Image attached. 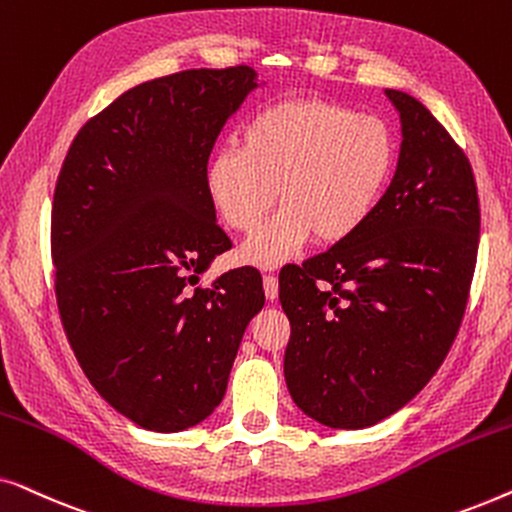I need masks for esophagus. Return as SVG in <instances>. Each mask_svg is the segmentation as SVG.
I'll return each instance as SVG.
<instances>
[{"label":"esophagus","instance_id":"esophagus-1","mask_svg":"<svg viewBox=\"0 0 512 512\" xmlns=\"http://www.w3.org/2000/svg\"><path fill=\"white\" fill-rule=\"evenodd\" d=\"M263 289H265V298L275 300L279 296V282L275 275H265L263 277Z\"/></svg>","mask_w":512,"mask_h":512}]
</instances>
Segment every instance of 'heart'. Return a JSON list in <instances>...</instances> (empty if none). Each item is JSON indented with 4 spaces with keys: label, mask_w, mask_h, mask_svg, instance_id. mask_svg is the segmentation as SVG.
Listing matches in <instances>:
<instances>
[{
    "label": "heart",
    "mask_w": 512,
    "mask_h": 512,
    "mask_svg": "<svg viewBox=\"0 0 512 512\" xmlns=\"http://www.w3.org/2000/svg\"><path fill=\"white\" fill-rule=\"evenodd\" d=\"M396 135L382 116L326 100H282L244 125L240 151L205 172L207 198L228 228L251 233L279 199L283 212L242 244L240 258L279 268L310 240L338 244L375 212L396 167Z\"/></svg>",
    "instance_id": "heart-1"
}]
</instances>
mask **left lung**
Listing matches in <instances>:
<instances>
[{"mask_svg":"<svg viewBox=\"0 0 512 512\" xmlns=\"http://www.w3.org/2000/svg\"><path fill=\"white\" fill-rule=\"evenodd\" d=\"M384 95L403 135L387 193L354 235L279 272L286 387L331 429L373 426L426 387L457 338L478 258L466 153L415 97Z\"/></svg>","mask_w":512,"mask_h":512,"instance_id":"1","label":"left lung"}]
</instances>
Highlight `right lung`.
Instances as JSON below:
<instances>
[{
  "label": "right lung",
  "instance_id": "obj_1",
  "mask_svg": "<svg viewBox=\"0 0 512 512\" xmlns=\"http://www.w3.org/2000/svg\"><path fill=\"white\" fill-rule=\"evenodd\" d=\"M258 74L186 69L125 93L79 130L53 195L55 296L83 373L149 431L191 429L228 387L261 275L230 270L191 289L230 249L205 172Z\"/></svg>",
  "mask_w": 512,
  "mask_h": 512
}]
</instances>
